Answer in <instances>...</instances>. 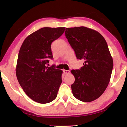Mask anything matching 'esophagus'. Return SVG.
<instances>
[{
    "label": "esophagus",
    "instance_id": "34e87169",
    "mask_svg": "<svg viewBox=\"0 0 127 127\" xmlns=\"http://www.w3.org/2000/svg\"><path fill=\"white\" fill-rule=\"evenodd\" d=\"M63 71H64V73L65 74H69V73H70V71H69V70H66V69H64Z\"/></svg>",
    "mask_w": 127,
    "mask_h": 127
}]
</instances>
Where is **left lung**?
Returning a JSON list of instances; mask_svg holds the SVG:
<instances>
[{"instance_id":"obj_1","label":"left lung","mask_w":127,"mask_h":127,"mask_svg":"<svg viewBox=\"0 0 127 127\" xmlns=\"http://www.w3.org/2000/svg\"><path fill=\"white\" fill-rule=\"evenodd\" d=\"M65 35L77 58L84 61L79 69L71 71L75 78L72 94L78 100L89 102L99 98L109 83L113 59L105 38L86 27L66 28Z\"/></svg>"}]
</instances>
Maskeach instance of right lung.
<instances>
[{
    "label": "right lung",
    "mask_w": 127,
    "mask_h": 127,
    "mask_svg": "<svg viewBox=\"0 0 127 127\" xmlns=\"http://www.w3.org/2000/svg\"><path fill=\"white\" fill-rule=\"evenodd\" d=\"M65 27H43L28 36L21 46L16 74L27 96L40 103L55 100L62 83L63 71L46 66L53 59L51 44L63 34Z\"/></svg>",
    "instance_id": "right-lung-1"
}]
</instances>
